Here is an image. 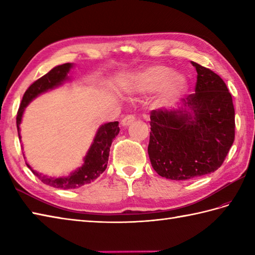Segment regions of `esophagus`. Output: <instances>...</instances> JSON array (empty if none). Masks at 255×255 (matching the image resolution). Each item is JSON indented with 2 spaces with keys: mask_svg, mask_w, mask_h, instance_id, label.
<instances>
[{
  "mask_svg": "<svg viewBox=\"0 0 255 255\" xmlns=\"http://www.w3.org/2000/svg\"><path fill=\"white\" fill-rule=\"evenodd\" d=\"M134 117L133 115H127L125 116L123 119H122V125L123 126H128V125H130L131 123L134 122Z\"/></svg>",
  "mask_w": 255,
  "mask_h": 255,
  "instance_id": "esophagus-1",
  "label": "esophagus"
}]
</instances>
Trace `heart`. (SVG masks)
<instances>
[{
    "label": "heart",
    "mask_w": 255,
    "mask_h": 255,
    "mask_svg": "<svg viewBox=\"0 0 255 255\" xmlns=\"http://www.w3.org/2000/svg\"><path fill=\"white\" fill-rule=\"evenodd\" d=\"M132 88L149 92L163 86L166 95L174 96L185 89L186 79L182 73L172 72L171 68L155 64L134 73L131 78Z\"/></svg>",
    "instance_id": "heart-1"
}]
</instances>
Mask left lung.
<instances>
[{
	"label": "left lung",
	"instance_id": "obj_1",
	"mask_svg": "<svg viewBox=\"0 0 255 255\" xmlns=\"http://www.w3.org/2000/svg\"><path fill=\"white\" fill-rule=\"evenodd\" d=\"M195 93L178 110L150 113L148 153L162 177L175 181L209 174L224 163L235 141V107L224 80L200 64Z\"/></svg>",
	"mask_w": 255,
	"mask_h": 255
}]
</instances>
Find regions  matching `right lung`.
Wrapping results in <instances>:
<instances>
[{
  "mask_svg": "<svg viewBox=\"0 0 255 255\" xmlns=\"http://www.w3.org/2000/svg\"><path fill=\"white\" fill-rule=\"evenodd\" d=\"M72 68V63H64L61 66H57L45 74L44 77L35 81L28 89L26 90L23 96V100L18 108L17 117H16V125H17V131L19 136V124L21 122V116L25 111V107L39 94L51 90L56 86L62 84L63 81L68 80V73ZM119 133L118 122L107 123L102 125L97 130L95 138L92 142L91 147L84 158L83 165L79 167L67 177H48L41 175L40 173L31 169V166L26 163L31 172L39 178V180L47 184V185L62 188V189H74L85 185L96 180L103 172L106 170L108 163V156H110V149L113 142V139Z\"/></svg>",
  "mask_w": 255,
  "mask_h": 255,
  "instance_id": "right-lung-1",
  "label": "right lung"
}]
</instances>
